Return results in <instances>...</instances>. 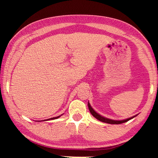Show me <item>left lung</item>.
<instances>
[{"mask_svg":"<svg viewBox=\"0 0 158 158\" xmlns=\"http://www.w3.org/2000/svg\"><path fill=\"white\" fill-rule=\"evenodd\" d=\"M88 106H89V111L90 112V114H91L95 118H97L100 121H102L103 123H109V124H121V123H125V122H127L128 121H130V120L132 119L133 118H135V116H137V115H136V116H134L132 117L129 118H127L125 120H122V121H115V120H111V119L103 117L102 116H101V115H100L98 113H97V112H96L94 110V109H93L91 107V106H90L89 102H88Z\"/></svg>","mask_w":158,"mask_h":158,"instance_id":"obj_1","label":"left lung"}]
</instances>
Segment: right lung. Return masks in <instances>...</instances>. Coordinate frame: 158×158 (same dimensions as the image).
<instances>
[{
	"instance_id": "1",
	"label": "right lung",
	"mask_w": 158,
	"mask_h": 158,
	"mask_svg": "<svg viewBox=\"0 0 158 158\" xmlns=\"http://www.w3.org/2000/svg\"><path fill=\"white\" fill-rule=\"evenodd\" d=\"M60 116H57V117H53V118H49V119H47V120H45V121H49V120H54V119H56V118H59Z\"/></svg>"
}]
</instances>
